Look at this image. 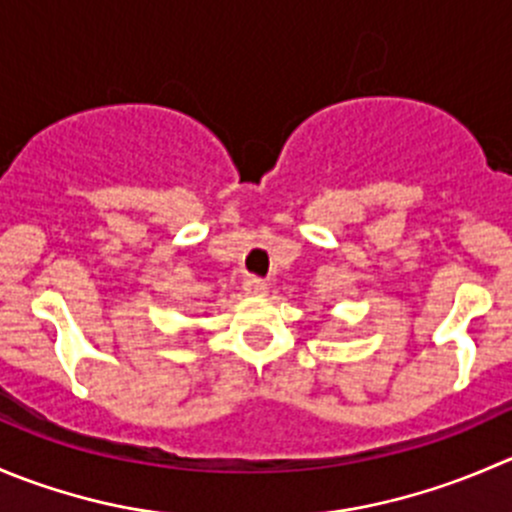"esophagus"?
Segmentation results:
<instances>
[{
    "label": "esophagus",
    "mask_w": 512,
    "mask_h": 512,
    "mask_svg": "<svg viewBox=\"0 0 512 512\" xmlns=\"http://www.w3.org/2000/svg\"><path fill=\"white\" fill-rule=\"evenodd\" d=\"M245 292L247 295H265L267 282L260 280V277H247L245 280Z\"/></svg>",
    "instance_id": "obj_1"
}]
</instances>
